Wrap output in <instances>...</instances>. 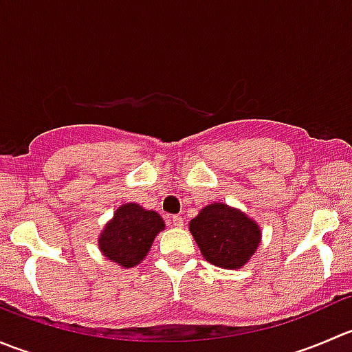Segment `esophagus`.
<instances>
[{"label": "esophagus", "instance_id": "esophagus-1", "mask_svg": "<svg viewBox=\"0 0 352 352\" xmlns=\"http://www.w3.org/2000/svg\"><path fill=\"white\" fill-rule=\"evenodd\" d=\"M172 225L177 226V228H182V226H184V218H182V216H179V214L172 216Z\"/></svg>", "mask_w": 352, "mask_h": 352}]
</instances>
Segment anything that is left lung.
<instances>
[{"mask_svg":"<svg viewBox=\"0 0 352 352\" xmlns=\"http://www.w3.org/2000/svg\"><path fill=\"white\" fill-rule=\"evenodd\" d=\"M189 230L206 261L223 269L242 267L261 243L257 223L221 202L206 206Z\"/></svg>","mask_w":352,"mask_h":352,"instance_id":"left-lung-1","label":"left lung"}]
</instances>
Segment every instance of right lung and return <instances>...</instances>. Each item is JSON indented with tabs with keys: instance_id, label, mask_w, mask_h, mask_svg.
<instances>
[{
	"instance_id": "right-lung-1",
	"label": "right lung",
	"mask_w": 352,
	"mask_h": 352,
	"mask_svg": "<svg viewBox=\"0 0 352 352\" xmlns=\"http://www.w3.org/2000/svg\"><path fill=\"white\" fill-rule=\"evenodd\" d=\"M163 228L165 225L158 212L129 202L117 209L98 239V247L110 261L122 267H133L143 261L156 233Z\"/></svg>"
}]
</instances>
